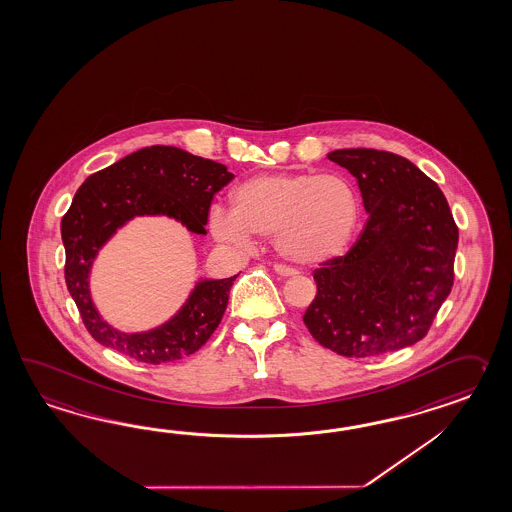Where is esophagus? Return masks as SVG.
<instances>
[{
    "label": "esophagus",
    "instance_id": "34e87169",
    "mask_svg": "<svg viewBox=\"0 0 512 512\" xmlns=\"http://www.w3.org/2000/svg\"><path fill=\"white\" fill-rule=\"evenodd\" d=\"M274 270L275 274H279L281 277H294V275H298V270L285 266V264H275Z\"/></svg>",
    "mask_w": 512,
    "mask_h": 512
}]
</instances>
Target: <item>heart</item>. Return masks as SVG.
<instances>
[{"label": "heart", "mask_w": 512, "mask_h": 512, "mask_svg": "<svg viewBox=\"0 0 512 512\" xmlns=\"http://www.w3.org/2000/svg\"><path fill=\"white\" fill-rule=\"evenodd\" d=\"M361 198L346 175H255L231 192V211L212 209L216 240L246 246L274 237L275 248L298 264H322L342 255L357 231Z\"/></svg>", "instance_id": "b5f03b06"}]
</instances>
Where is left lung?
<instances>
[{
    "label": "left lung",
    "mask_w": 512,
    "mask_h": 512,
    "mask_svg": "<svg viewBox=\"0 0 512 512\" xmlns=\"http://www.w3.org/2000/svg\"><path fill=\"white\" fill-rule=\"evenodd\" d=\"M361 188L368 222L344 255L314 270L303 316L314 340L344 357H377L427 335L453 287L459 229L433 179L388 151H331Z\"/></svg>",
    "instance_id": "8db88e82"
}]
</instances>
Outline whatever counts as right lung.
<instances>
[{
  "label": "right lung",
  "mask_w": 512,
  "mask_h": 512,
  "mask_svg": "<svg viewBox=\"0 0 512 512\" xmlns=\"http://www.w3.org/2000/svg\"><path fill=\"white\" fill-rule=\"evenodd\" d=\"M233 177L211 159L174 146H151L90 175L77 188L61 222L64 279L83 324L101 346L135 361L164 364L192 355L211 338L237 275L200 279L168 322L142 333L118 331L101 318L88 277L105 242L135 216H168L190 233L205 235L212 198Z\"/></svg>",
  "instance_id": "obj_1"
}]
</instances>
